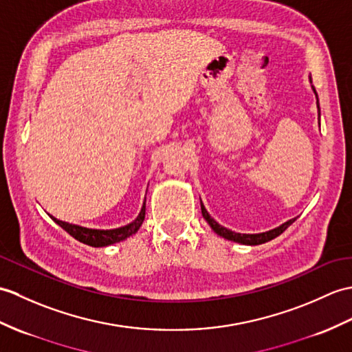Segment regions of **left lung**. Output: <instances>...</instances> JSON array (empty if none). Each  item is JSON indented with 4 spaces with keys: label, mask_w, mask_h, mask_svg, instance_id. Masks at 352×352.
Instances as JSON below:
<instances>
[{
    "label": "left lung",
    "mask_w": 352,
    "mask_h": 352,
    "mask_svg": "<svg viewBox=\"0 0 352 352\" xmlns=\"http://www.w3.org/2000/svg\"><path fill=\"white\" fill-rule=\"evenodd\" d=\"M310 80H312V79H310ZM314 91H315V87H314ZM315 94H316V91H315ZM316 104H318V96H316ZM318 109H320V104H318ZM201 211H202L204 219L207 220V222L211 226V230H213L216 234H219L220 236H223V239H226V240L241 243V244H249V246H256V244H263V243H267L270 240L276 239V236H279L285 230H287L289 225L296 222V219H291V220H288L287 223H283L279 228H276V230H272L268 232H263V234H239V232L226 230V228H223L222 225H219L214 219H211V216L207 213L206 207L202 206V202H201Z\"/></svg>",
    "instance_id": "left-lung-1"
}]
</instances>
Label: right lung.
<instances>
[{"label":"right lung","instance_id":"1","mask_svg":"<svg viewBox=\"0 0 352 352\" xmlns=\"http://www.w3.org/2000/svg\"><path fill=\"white\" fill-rule=\"evenodd\" d=\"M52 217V216H51ZM145 219V204L141 210V213L136 217L135 222L129 223L122 228H117V230H88V228L84 226H78V225H72L67 222H61V220L52 217L55 223H58L65 232H69L73 239H76L78 241L88 244V246L93 248H103V246H109V244L118 243L121 240L127 239L132 234H135L139 228H141L142 222Z\"/></svg>","mask_w":352,"mask_h":352}]
</instances>
